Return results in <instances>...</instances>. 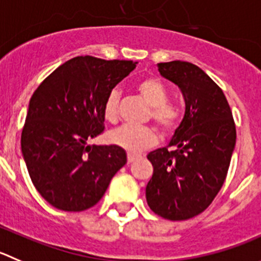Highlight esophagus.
<instances>
[{
	"mask_svg": "<svg viewBox=\"0 0 261 261\" xmlns=\"http://www.w3.org/2000/svg\"><path fill=\"white\" fill-rule=\"evenodd\" d=\"M138 158H139V155H135V154H131V153H128V154H127V162H128V164H133V162H135Z\"/></svg>",
	"mask_w": 261,
	"mask_h": 261,
	"instance_id": "esophagus-1",
	"label": "esophagus"
}]
</instances>
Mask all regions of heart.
<instances>
[{
  "label": "heart",
  "instance_id": "heart-1",
  "mask_svg": "<svg viewBox=\"0 0 261 261\" xmlns=\"http://www.w3.org/2000/svg\"><path fill=\"white\" fill-rule=\"evenodd\" d=\"M136 90L150 106L148 119H152L162 135H174L181 125L182 113L176 104L167 101L169 92L166 86L155 77H145L138 82ZM103 116L109 123H116L118 121L119 92L117 90L111 91L107 96L103 107ZM109 140L128 153H140L157 143V134L149 126H123L109 134Z\"/></svg>",
  "mask_w": 261,
  "mask_h": 261
}]
</instances>
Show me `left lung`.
<instances>
[{
	"mask_svg": "<svg viewBox=\"0 0 261 261\" xmlns=\"http://www.w3.org/2000/svg\"><path fill=\"white\" fill-rule=\"evenodd\" d=\"M165 79L177 85L186 114L169 146L148 154L153 176L145 194L150 210L167 220L203 213L225 181L236 145V123L223 90L188 62L160 63Z\"/></svg>",
	"mask_w": 261,
	"mask_h": 261,
	"instance_id": "left-lung-1",
	"label": "left lung"
}]
</instances>
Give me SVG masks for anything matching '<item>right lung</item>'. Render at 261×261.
Instances as JSON below:
<instances>
[{"mask_svg": "<svg viewBox=\"0 0 261 261\" xmlns=\"http://www.w3.org/2000/svg\"><path fill=\"white\" fill-rule=\"evenodd\" d=\"M135 67L133 60L73 58L32 95L21 152L33 186L54 207L79 213L95 206L127 162L122 148L87 143L104 131L109 92Z\"/></svg>", "mask_w": 261, "mask_h": 261, "instance_id": "1", "label": "right lung"}]
</instances>
